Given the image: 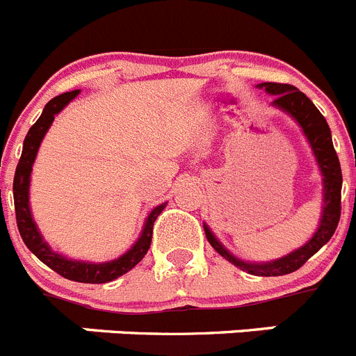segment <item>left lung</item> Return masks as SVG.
Listing matches in <instances>:
<instances>
[{"label":"left lung","instance_id":"left-lung-1","mask_svg":"<svg viewBox=\"0 0 356 356\" xmlns=\"http://www.w3.org/2000/svg\"><path fill=\"white\" fill-rule=\"evenodd\" d=\"M257 87L275 96L271 106L291 115L300 124L301 131L312 147V153L316 156L317 165H319V172L323 176V205H321L319 225H317V229L314 232L312 237L308 238L303 246L291 251L285 257L271 260V262H246V260L237 259L234 253H229L222 246L219 238L212 234L209 225L203 222V228H205V235L209 238L210 246L221 257H225L228 262L237 266L238 269L254 276H282L298 271L335 234V228H337L339 219H341L342 171L337 153L333 149L332 131H330L328 122L317 110V106L301 90L289 83H271V81L259 83Z\"/></svg>","mask_w":356,"mask_h":356}]
</instances>
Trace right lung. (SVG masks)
<instances>
[{"mask_svg": "<svg viewBox=\"0 0 356 356\" xmlns=\"http://www.w3.org/2000/svg\"><path fill=\"white\" fill-rule=\"evenodd\" d=\"M80 94V90H71L64 92L60 96L53 97L48 105L44 106L42 114L37 119V122L28 130V135L24 137L23 153L19 159L17 168H15L14 176V205H15V219H17L19 234L23 237V242L26 244L28 250L35 254L40 262H44L53 271L58 273L64 278L72 280V282H81V284H106L112 280L119 278L130 269H134L144 254L147 253L151 246V234H153V225H155L156 217L162 213L168 203L155 207L147 213L144 219L143 232L139 238L134 242V246L122 253L121 257L108 262H85V260L67 259L64 254L56 253L51 250L48 242L44 241L42 234L37 228V222L33 221L30 209V180H31V168L39 153L40 143H42L44 135L48 134L49 127L55 121L56 114H60L62 110Z\"/></svg>", "mask_w": 356, "mask_h": 356, "instance_id": "1", "label": "right lung"}]
</instances>
